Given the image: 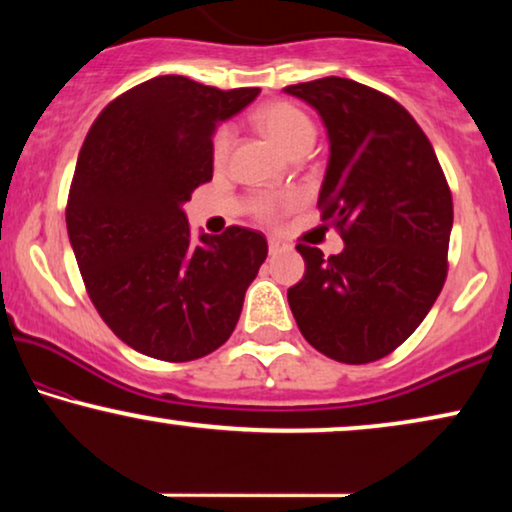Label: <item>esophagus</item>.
<instances>
[{
    "instance_id": "esophagus-1",
    "label": "esophagus",
    "mask_w": 512,
    "mask_h": 512,
    "mask_svg": "<svg viewBox=\"0 0 512 512\" xmlns=\"http://www.w3.org/2000/svg\"><path fill=\"white\" fill-rule=\"evenodd\" d=\"M268 249H270V254H279V251L286 249V242L277 240V237H270V240H268Z\"/></svg>"
}]
</instances>
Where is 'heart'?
Returning <instances> with one entry per match:
<instances>
[{"label":"heart","mask_w":512,"mask_h":512,"mask_svg":"<svg viewBox=\"0 0 512 512\" xmlns=\"http://www.w3.org/2000/svg\"><path fill=\"white\" fill-rule=\"evenodd\" d=\"M251 118H254L256 128L263 135H268L291 158L310 151L314 139H317V125L293 102H268L258 107ZM233 137V128L226 123L214 130L212 146H209L214 167H223L228 163L230 149H233ZM291 205L293 198H289V195H261V198L251 202V212H254L256 219L275 223Z\"/></svg>","instance_id":"b5f03b06"}]
</instances>
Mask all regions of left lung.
<instances>
[{
  "instance_id": "1",
  "label": "left lung",
  "mask_w": 512,
  "mask_h": 512,
  "mask_svg": "<svg viewBox=\"0 0 512 512\" xmlns=\"http://www.w3.org/2000/svg\"><path fill=\"white\" fill-rule=\"evenodd\" d=\"M319 111L331 158L321 219L345 249L298 244L305 275L289 289L303 338L340 363H370L415 333L443 291L452 193L436 151L394 97L352 79L284 88Z\"/></svg>"
}]
</instances>
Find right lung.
Listing matches in <instances>:
<instances>
[{"mask_svg": "<svg viewBox=\"0 0 512 512\" xmlns=\"http://www.w3.org/2000/svg\"><path fill=\"white\" fill-rule=\"evenodd\" d=\"M258 95L156 76L100 111L81 146L67 233L95 310L160 361L212 354L235 331L268 240L230 226L193 240L184 202L212 181V135Z\"/></svg>", "mask_w": 512, "mask_h": 512, "instance_id": "add662e5", "label": "right lung"}]
</instances>
